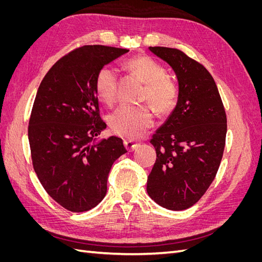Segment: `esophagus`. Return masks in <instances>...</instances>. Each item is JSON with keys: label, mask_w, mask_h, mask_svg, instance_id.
Instances as JSON below:
<instances>
[{"label": "esophagus", "mask_w": 262, "mask_h": 262, "mask_svg": "<svg viewBox=\"0 0 262 262\" xmlns=\"http://www.w3.org/2000/svg\"><path fill=\"white\" fill-rule=\"evenodd\" d=\"M123 144H124L125 148L129 150V152H132L133 149H136L139 146V142L134 141V140H131V139H125L123 141Z\"/></svg>", "instance_id": "1"}]
</instances>
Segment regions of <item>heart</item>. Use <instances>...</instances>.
I'll return each mask as SVG.
<instances>
[{"label":"heart","mask_w":262,"mask_h":262,"mask_svg":"<svg viewBox=\"0 0 262 262\" xmlns=\"http://www.w3.org/2000/svg\"><path fill=\"white\" fill-rule=\"evenodd\" d=\"M123 68L138 80L144 83L142 99L148 101L157 113L166 114L176 105L178 87L167 76V71L147 55L133 57L123 62ZM95 93L105 105L112 106L116 99L117 74L109 67L101 68L95 77ZM112 131L123 138H137L153 123V114L146 106H123L109 116Z\"/></svg>","instance_id":"b5f03b06"}]
</instances>
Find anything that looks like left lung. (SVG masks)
Instances as JSON below:
<instances>
[{
  "instance_id": "left-lung-1",
  "label": "left lung",
  "mask_w": 262,
  "mask_h": 262,
  "mask_svg": "<svg viewBox=\"0 0 262 262\" xmlns=\"http://www.w3.org/2000/svg\"><path fill=\"white\" fill-rule=\"evenodd\" d=\"M175 71L177 106L150 139L156 161L146 190L163 208L186 210L201 199L216 176L227 120L217 86L201 63L175 48L149 47Z\"/></svg>"
}]
</instances>
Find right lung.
I'll return each mask as SVG.
<instances>
[{
    "instance_id": "right-lung-1",
    "label": "right lung",
    "mask_w": 262,
    "mask_h": 262,
    "mask_svg": "<svg viewBox=\"0 0 262 262\" xmlns=\"http://www.w3.org/2000/svg\"><path fill=\"white\" fill-rule=\"evenodd\" d=\"M128 49L83 46L54 63L39 86L28 140L36 175L52 199L71 212L89 211L104 199L122 140L93 143L106 123L100 118L95 77Z\"/></svg>"
}]
</instances>
